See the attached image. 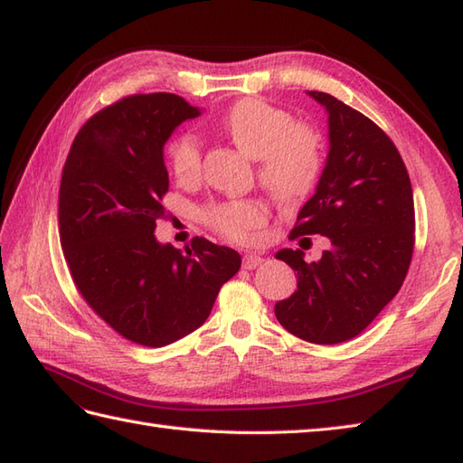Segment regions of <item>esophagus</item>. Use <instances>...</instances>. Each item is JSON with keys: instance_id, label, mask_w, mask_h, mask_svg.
Listing matches in <instances>:
<instances>
[{"instance_id": "34e87169", "label": "esophagus", "mask_w": 463, "mask_h": 463, "mask_svg": "<svg viewBox=\"0 0 463 463\" xmlns=\"http://www.w3.org/2000/svg\"><path fill=\"white\" fill-rule=\"evenodd\" d=\"M262 262H264V258L256 252H249L242 258V266L246 268V270H254V268H258Z\"/></svg>"}]
</instances>
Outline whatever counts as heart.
Instances as JSON below:
<instances>
[{
  "label": "heart",
  "instance_id": "obj_1",
  "mask_svg": "<svg viewBox=\"0 0 463 463\" xmlns=\"http://www.w3.org/2000/svg\"><path fill=\"white\" fill-rule=\"evenodd\" d=\"M222 132L246 156L258 159V179L284 205L302 201L321 174V144L309 126L294 122L286 110L258 99H242L222 116ZM169 167L179 183L201 175V146L195 136L179 134L167 144ZM268 219L264 203L234 199L205 211L214 231L246 241Z\"/></svg>",
  "mask_w": 463,
  "mask_h": 463
}]
</instances>
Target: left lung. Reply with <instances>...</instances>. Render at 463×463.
<instances>
[{
    "label": "left lung",
    "mask_w": 463,
    "mask_h": 463,
    "mask_svg": "<svg viewBox=\"0 0 463 463\" xmlns=\"http://www.w3.org/2000/svg\"><path fill=\"white\" fill-rule=\"evenodd\" d=\"M327 112L329 152L314 197L289 239L327 236L317 262L276 252L298 272V289L274 314L292 335L333 345L353 339L399 294L414 250V197L391 137L335 96L309 90Z\"/></svg>",
    "instance_id": "8db88e82"
}]
</instances>
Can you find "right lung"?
<instances>
[{"label": "right lung", "instance_id": "1", "mask_svg": "<svg viewBox=\"0 0 463 463\" xmlns=\"http://www.w3.org/2000/svg\"><path fill=\"white\" fill-rule=\"evenodd\" d=\"M201 110L169 92L134 94L94 114L72 142L59 234L79 292L137 345L164 347L205 324L241 254L207 239L185 252L156 239L169 189L164 146Z\"/></svg>", "mask_w": 463, "mask_h": 463}]
</instances>
